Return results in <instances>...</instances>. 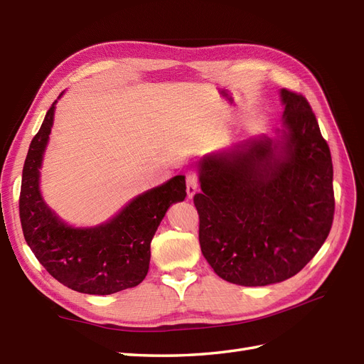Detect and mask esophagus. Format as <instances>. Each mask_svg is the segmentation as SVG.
<instances>
[{"instance_id": "esophagus-1", "label": "esophagus", "mask_w": 364, "mask_h": 364, "mask_svg": "<svg viewBox=\"0 0 364 364\" xmlns=\"http://www.w3.org/2000/svg\"><path fill=\"white\" fill-rule=\"evenodd\" d=\"M197 176L194 173H188L186 174V196H188V199H193L194 194L197 193Z\"/></svg>"}]
</instances>
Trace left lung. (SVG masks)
I'll return each mask as SVG.
<instances>
[{"mask_svg": "<svg viewBox=\"0 0 364 364\" xmlns=\"http://www.w3.org/2000/svg\"><path fill=\"white\" fill-rule=\"evenodd\" d=\"M282 127L202 156L194 196L203 257L220 278L264 287L299 273L333 225V162L305 97L279 91Z\"/></svg>", "mask_w": 364, "mask_h": 364, "instance_id": "8db88e82", "label": "left lung"}]
</instances>
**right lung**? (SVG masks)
<instances>
[{
    "instance_id": "obj_1",
    "label": "right lung",
    "mask_w": 364,
    "mask_h": 364,
    "mask_svg": "<svg viewBox=\"0 0 364 364\" xmlns=\"http://www.w3.org/2000/svg\"><path fill=\"white\" fill-rule=\"evenodd\" d=\"M58 100L33 138L24 164L19 197L24 238L51 277L71 290L103 296L136 287L149 272L150 243L159 223L173 203L186 197L185 176L138 194L103 223H67L41 193V168Z\"/></svg>"
}]
</instances>
